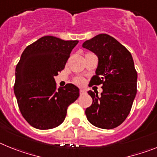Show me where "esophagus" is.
Listing matches in <instances>:
<instances>
[{"label":"esophagus","mask_w":157,"mask_h":157,"mask_svg":"<svg viewBox=\"0 0 157 157\" xmlns=\"http://www.w3.org/2000/svg\"><path fill=\"white\" fill-rule=\"evenodd\" d=\"M86 94V91L84 89H80V94L82 95V94Z\"/></svg>","instance_id":"obj_1"}]
</instances>
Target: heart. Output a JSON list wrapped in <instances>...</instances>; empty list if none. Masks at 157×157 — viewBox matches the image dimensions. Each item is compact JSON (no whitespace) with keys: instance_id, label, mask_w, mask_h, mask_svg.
Here are the masks:
<instances>
[{"instance_id":"1","label":"heart","mask_w":157,"mask_h":157,"mask_svg":"<svg viewBox=\"0 0 157 157\" xmlns=\"http://www.w3.org/2000/svg\"><path fill=\"white\" fill-rule=\"evenodd\" d=\"M75 83L78 84V85H82L83 83H84V80L81 78H77L75 79Z\"/></svg>"}]
</instances>
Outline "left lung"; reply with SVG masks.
Here are the masks:
<instances>
[{
  "instance_id": "8db88e82",
  "label": "left lung",
  "mask_w": 157,
  "mask_h": 157,
  "mask_svg": "<svg viewBox=\"0 0 157 157\" xmlns=\"http://www.w3.org/2000/svg\"><path fill=\"white\" fill-rule=\"evenodd\" d=\"M82 47L98 58L90 84L103 85L100 96L98 91H88L93 103L86 109L87 120L99 128H115L126 120L137 94L138 74L133 57L122 44L106 34L87 40Z\"/></svg>"
}]
</instances>
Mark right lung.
<instances>
[{
    "mask_svg": "<svg viewBox=\"0 0 157 157\" xmlns=\"http://www.w3.org/2000/svg\"><path fill=\"white\" fill-rule=\"evenodd\" d=\"M78 43L44 36L22 53L16 67L14 93L21 114L34 128L48 130L60 125L67 107L79 97V89L71 83L56 90L54 78Z\"/></svg>",
    "mask_w": 157,
    "mask_h": 157,
    "instance_id": "add662e5",
    "label": "right lung"
}]
</instances>
